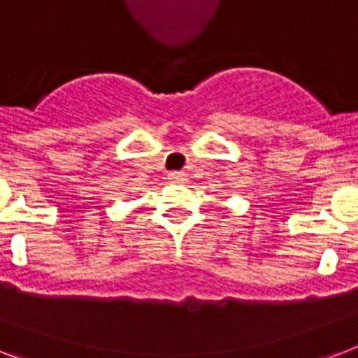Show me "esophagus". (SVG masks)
<instances>
[{
	"instance_id": "1",
	"label": "esophagus",
	"mask_w": 358,
	"mask_h": 358,
	"mask_svg": "<svg viewBox=\"0 0 358 358\" xmlns=\"http://www.w3.org/2000/svg\"><path fill=\"white\" fill-rule=\"evenodd\" d=\"M169 180L174 182V184H184L185 180H187V176H185L184 173H180V171H174V173L169 174Z\"/></svg>"
}]
</instances>
